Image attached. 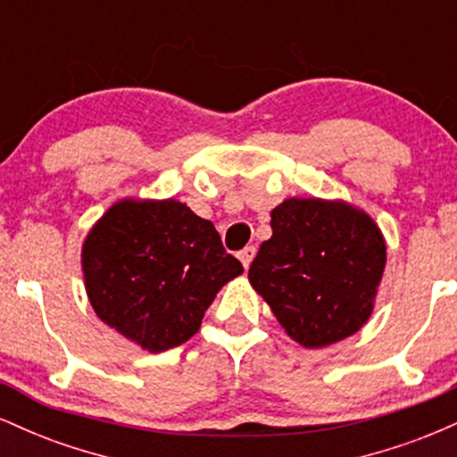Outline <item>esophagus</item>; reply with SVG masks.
<instances>
[{"instance_id": "obj_1", "label": "esophagus", "mask_w": 457, "mask_h": 457, "mask_svg": "<svg viewBox=\"0 0 457 457\" xmlns=\"http://www.w3.org/2000/svg\"><path fill=\"white\" fill-rule=\"evenodd\" d=\"M238 258H240V262H243L245 269H249L251 262H253V258H255V246L253 245L245 246V249L238 253Z\"/></svg>"}]
</instances>
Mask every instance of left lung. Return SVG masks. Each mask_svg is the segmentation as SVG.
<instances>
[{
	"label": "left lung",
	"instance_id": "obj_1",
	"mask_svg": "<svg viewBox=\"0 0 457 457\" xmlns=\"http://www.w3.org/2000/svg\"><path fill=\"white\" fill-rule=\"evenodd\" d=\"M270 228L249 283L286 333L324 348L363 328L386 264L374 219L344 199L290 197L272 208Z\"/></svg>",
	"mask_w": 457,
	"mask_h": 457
}]
</instances>
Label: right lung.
Wrapping results in <instances>:
<instances>
[{"label":"right lung","instance_id":"obj_1","mask_svg":"<svg viewBox=\"0 0 457 457\" xmlns=\"http://www.w3.org/2000/svg\"><path fill=\"white\" fill-rule=\"evenodd\" d=\"M81 269L96 316L148 353L191 339L217 292L243 275L214 225L187 204L133 197L92 225Z\"/></svg>","mask_w":457,"mask_h":457}]
</instances>
